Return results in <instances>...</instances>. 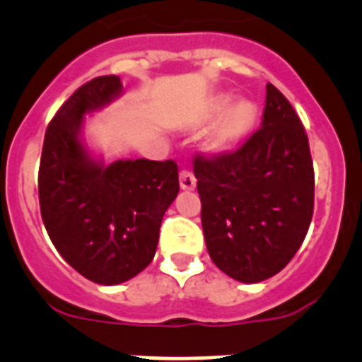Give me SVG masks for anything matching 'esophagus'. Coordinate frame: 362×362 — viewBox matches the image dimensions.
Masks as SVG:
<instances>
[{
  "mask_svg": "<svg viewBox=\"0 0 362 362\" xmlns=\"http://www.w3.org/2000/svg\"><path fill=\"white\" fill-rule=\"evenodd\" d=\"M179 185L183 190H194L196 188V175L192 174L190 170H181L179 174Z\"/></svg>",
  "mask_w": 362,
  "mask_h": 362,
  "instance_id": "1",
  "label": "esophagus"
}]
</instances>
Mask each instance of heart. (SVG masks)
Masks as SVG:
<instances>
[{
  "mask_svg": "<svg viewBox=\"0 0 362 362\" xmlns=\"http://www.w3.org/2000/svg\"><path fill=\"white\" fill-rule=\"evenodd\" d=\"M230 105H232V98L217 95L210 103L209 110L203 116V121H201L203 124H209L216 121L223 111L226 112L225 115L222 113L223 116L217 121L212 134H210L209 145L212 150H226L233 146L250 132L255 123L257 110L250 101H239L233 107H230Z\"/></svg>",
  "mask_w": 362,
  "mask_h": 362,
  "instance_id": "obj_1",
  "label": "heart"
}]
</instances>
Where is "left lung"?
<instances>
[{"label":"left lung","instance_id":"left-lung-1","mask_svg":"<svg viewBox=\"0 0 362 362\" xmlns=\"http://www.w3.org/2000/svg\"><path fill=\"white\" fill-rule=\"evenodd\" d=\"M261 124L233 152L194 158L210 259L241 283H259L283 270L313 216L308 136L272 83Z\"/></svg>","mask_w":362,"mask_h":362}]
</instances>
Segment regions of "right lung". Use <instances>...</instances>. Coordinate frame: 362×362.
Wrapping results in <instances>:
<instances>
[{
  "instance_id": "right-lung-1",
  "label": "right lung",
  "mask_w": 362,
  "mask_h": 362,
  "mask_svg": "<svg viewBox=\"0 0 362 362\" xmlns=\"http://www.w3.org/2000/svg\"><path fill=\"white\" fill-rule=\"evenodd\" d=\"M119 94L117 76L79 86L49 123L37 175L41 217L56 250L83 277L107 286L148 267L163 216L179 192L172 159L105 166L83 146V116Z\"/></svg>"
}]
</instances>
